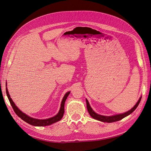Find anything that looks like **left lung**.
<instances>
[{"label":"left lung","instance_id":"1","mask_svg":"<svg viewBox=\"0 0 151 151\" xmlns=\"http://www.w3.org/2000/svg\"><path fill=\"white\" fill-rule=\"evenodd\" d=\"M141 96L140 97V98L139 99L138 101L137 102V103L136 104L135 106L129 110H128V112L123 113V114H119V115H113V116H104V115H99L96 114L94 111L92 109V108L91 107L90 105L89 104V102L87 99H86V106H87V109L88 112L89 114V115L93 118V119L99 120L101 122H107V123H112V122H117L119 121L122 119H123V118L126 117L127 116L129 115V114H132L133 112H134V110L137 108V107L138 106V105L141 101Z\"/></svg>","mask_w":151,"mask_h":151}]
</instances>
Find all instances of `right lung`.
Returning a JSON list of instances; mask_svg holds the SVG:
<instances>
[{
    "label": "right lung",
    "mask_w": 151,
    "mask_h": 151,
    "mask_svg": "<svg viewBox=\"0 0 151 151\" xmlns=\"http://www.w3.org/2000/svg\"><path fill=\"white\" fill-rule=\"evenodd\" d=\"M6 96L8 97V99L10 101L11 106L14 110V112L19 118H20V119H22L25 122H27L28 124H31V125H33L36 127H44V126L50 125V124H52V123H54L60 121L62 119L65 112V109H64L65 102L67 99V97L70 94V92H68V93H67L65 94L61 102V106H60V110L59 112H58V114L53 117H51V118H49V119H44V120H39L37 119H34V118H31L28 116L27 115H26L23 112H22V111L15 106V104H14V102H13L12 99L10 98V96L9 94L7 87H6Z\"/></svg>",
    "instance_id": "obj_1"
}]
</instances>
